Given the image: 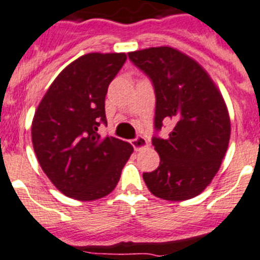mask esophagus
<instances>
[{
  "label": "esophagus",
  "mask_w": 260,
  "mask_h": 260,
  "mask_svg": "<svg viewBox=\"0 0 260 260\" xmlns=\"http://www.w3.org/2000/svg\"><path fill=\"white\" fill-rule=\"evenodd\" d=\"M131 144H132V146L136 149V150H139V149L148 146V140L144 136H137L133 140H131Z\"/></svg>",
  "instance_id": "34e87169"
}]
</instances>
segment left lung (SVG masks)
I'll use <instances>...</instances> for the list:
<instances>
[{"label":"left lung","instance_id":"8db88e82","mask_svg":"<svg viewBox=\"0 0 260 260\" xmlns=\"http://www.w3.org/2000/svg\"><path fill=\"white\" fill-rule=\"evenodd\" d=\"M128 57L154 87L155 132L171 124L166 139L153 136L159 166L144 173V182L165 200L195 198L211 183L226 153L230 119L224 98L208 73L178 49L154 47Z\"/></svg>","mask_w":260,"mask_h":260}]
</instances>
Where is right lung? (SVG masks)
<instances>
[{
	"label": "right lung",
	"mask_w": 260,
	"mask_h": 260,
	"mask_svg": "<svg viewBox=\"0 0 260 260\" xmlns=\"http://www.w3.org/2000/svg\"><path fill=\"white\" fill-rule=\"evenodd\" d=\"M125 53H87L56 77L31 127L36 158L52 183L69 198L90 202L108 195L133 152L131 144L99 135L107 125L108 85Z\"/></svg>",
	"instance_id": "add662e5"
}]
</instances>
